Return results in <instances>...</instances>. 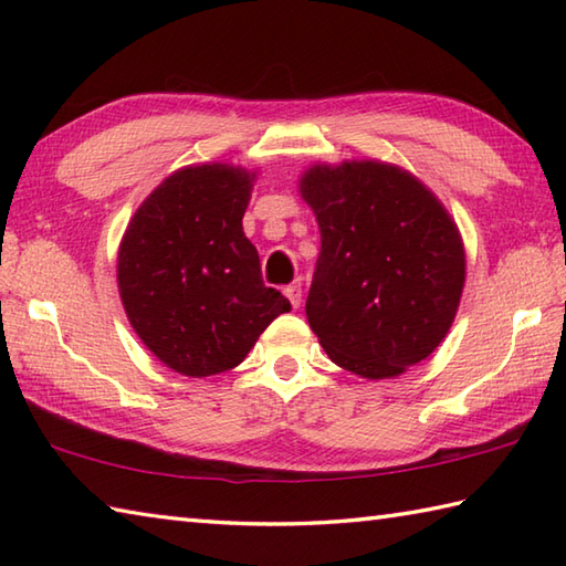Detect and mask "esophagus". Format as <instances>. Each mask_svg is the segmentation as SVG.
<instances>
[{
  "label": "esophagus",
  "instance_id": "esophagus-1",
  "mask_svg": "<svg viewBox=\"0 0 566 566\" xmlns=\"http://www.w3.org/2000/svg\"><path fill=\"white\" fill-rule=\"evenodd\" d=\"M284 296L290 298V304L294 308H298V304H302V282H294L290 286H284Z\"/></svg>",
  "mask_w": 566,
  "mask_h": 566
}]
</instances>
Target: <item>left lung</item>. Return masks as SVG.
Listing matches in <instances>:
<instances>
[{
  "instance_id": "8db88e82",
  "label": "left lung",
  "mask_w": 566,
  "mask_h": 566,
  "mask_svg": "<svg viewBox=\"0 0 566 566\" xmlns=\"http://www.w3.org/2000/svg\"><path fill=\"white\" fill-rule=\"evenodd\" d=\"M321 252L308 326L335 365L391 379L448 335L464 286V245L438 197L377 160L314 165L298 182Z\"/></svg>"
}]
</instances>
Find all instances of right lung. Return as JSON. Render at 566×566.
Here are the masks:
<instances>
[{"label":"right lung","instance_id":"right-lung-1","mask_svg":"<svg viewBox=\"0 0 566 566\" xmlns=\"http://www.w3.org/2000/svg\"><path fill=\"white\" fill-rule=\"evenodd\" d=\"M255 172L211 163L150 191L118 245L116 280L130 326L163 365L211 377L243 363L270 323L292 311L264 286L243 233Z\"/></svg>","mask_w":566,"mask_h":566}]
</instances>
